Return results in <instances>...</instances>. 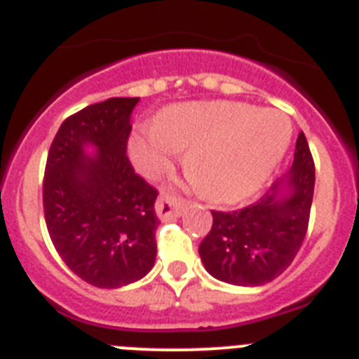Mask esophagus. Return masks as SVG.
I'll list each match as a JSON object with an SVG mask.
<instances>
[{
    "label": "esophagus",
    "mask_w": 359,
    "mask_h": 359,
    "mask_svg": "<svg viewBox=\"0 0 359 359\" xmlns=\"http://www.w3.org/2000/svg\"><path fill=\"white\" fill-rule=\"evenodd\" d=\"M183 201L182 199L174 198V196L163 194L158 198L156 201V214L161 221H167V219H172L176 215L182 214Z\"/></svg>",
    "instance_id": "obj_1"
}]
</instances>
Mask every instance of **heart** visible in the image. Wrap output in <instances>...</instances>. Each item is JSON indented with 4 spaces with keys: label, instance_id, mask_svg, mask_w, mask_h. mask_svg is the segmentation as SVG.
Returning <instances> with one entry per match:
<instances>
[{
    "label": "heart",
    "instance_id": "1",
    "mask_svg": "<svg viewBox=\"0 0 359 359\" xmlns=\"http://www.w3.org/2000/svg\"><path fill=\"white\" fill-rule=\"evenodd\" d=\"M291 126L275 111L239 102L172 106L156 126L131 138V156L144 174L169 169L177 149H189L185 170L210 201L236 203L261 189L290 145Z\"/></svg>",
    "mask_w": 359,
    "mask_h": 359
}]
</instances>
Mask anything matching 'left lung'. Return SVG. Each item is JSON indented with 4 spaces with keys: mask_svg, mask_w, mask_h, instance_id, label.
<instances>
[{
    "mask_svg": "<svg viewBox=\"0 0 359 359\" xmlns=\"http://www.w3.org/2000/svg\"><path fill=\"white\" fill-rule=\"evenodd\" d=\"M313 192L315 161L306 135L300 133L287 176L250 207L212 210L214 223L199 244L208 273L236 286H262L277 278L302 246Z\"/></svg>",
    "mask_w": 359,
    "mask_h": 359,
    "instance_id": "1",
    "label": "left lung"
}]
</instances>
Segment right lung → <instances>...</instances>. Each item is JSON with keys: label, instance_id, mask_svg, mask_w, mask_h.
Returning <instances> with one entry per match:
<instances>
[{"label": "right lung", "instance_id": "add662e5", "mask_svg": "<svg viewBox=\"0 0 359 359\" xmlns=\"http://www.w3.org/2000/svg\"><path fill=\"white\" fill-rule=\"evenodd\" d=\"M138 100L107 98L68 116L44 169V221L57 253L77 277L106 290L140 280L156 261L158 190L126 152ZM86 144L97 152L84 155Z\"/></svg>", "mask_w": 359, "mask_h": 359}]
</instances>
